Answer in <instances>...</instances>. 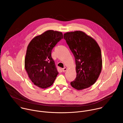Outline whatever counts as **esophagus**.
Segmentation results:
<instances>
[{
  "label": "esophagus",
  "instance_id": "esophagus-1",
  "mask_svg": "<svg viewBox=\"0 0 123 123\" xmlns=\"http://www.w3.org/2000/svg\"><path fill=\"white\" fill-rule=\"evenodd\" d=\"M67 68H66V67H65V68H62V71H63V72H66V71H67Z\"/></svg>",
  "mask_w": 123,
  "mask_h": 123
}]
</instances>
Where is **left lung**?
Listing matches in <instances>:
<instances>
[{"instance_id": "1", "label": "left lung", "mask_w": 123, "mask_h": 123, "mask_svg": "<svg viewBox=\"0 0 123 123\" xmlns=\"http://www.w3.org/2000/svg\"><path fill=\"white\" fill-rule=\"evenodd\" d=\"M64 38L74 56L76 77L71 85L77 90L90 87L101 72V51L96 41L82 31L67 32Z\"/></svg>"}]
</instances>
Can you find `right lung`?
<instances>
[{
  "instance_id": "1",
  "label": "right lung",
  "mask_w": 123,
  "mask_h": 123,
  "mask_svg": "<svg viewBox=\"0 0 123 123\" xmlns=\"http://www.w3.org/2000/svg\"><path fill=\"white\" fill-rule=\"evenodd\" d=\"M63 37L61 32L48 30L34 37L27 47L25 68L31 82L40 88L51 86L58 74L51 53Z\"/></svg>"
}]
</instances>
